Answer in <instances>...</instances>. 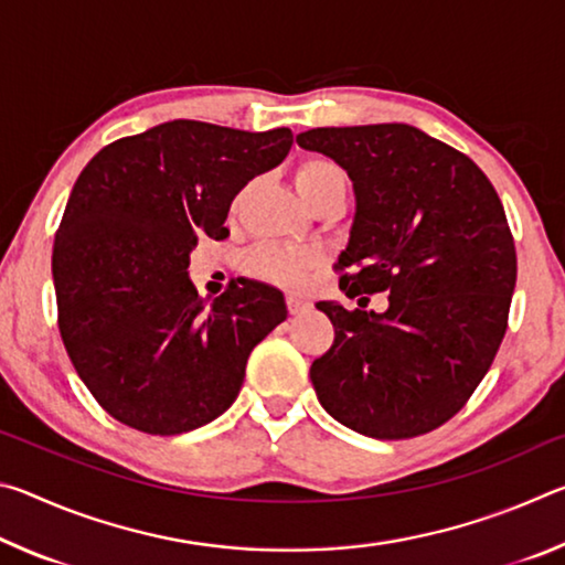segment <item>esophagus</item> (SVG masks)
<instances>
[{"instance_id": "obj_1", "label": "esophagus", "mask_w": 565, "mask_h": 565, "mask_svg": "<svg viewBox=\"0 0 565 565\" xmlns=\"http://www.w3.org/2000/svg\"><path fill=\"white\" fill-rule=\"evenodd\" d=\"M286 309H289L291 317H301V313L309 311V301L299 299V296H286Z\"/></svg>"}]
</instances>
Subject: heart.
<instances>
[{
  "mask_svg": "<svg viewBox=\"0 0 565 565\" xmlns=\"http://www.w3.org/2000/svg\"><path fill=\"white\" fill-rule=\"evenodd\" d=\"M296 189L306 204H313L319 196L329 194L333 189H347V174L343 169L327 157H306L296 167ZM319 264V252L311 246H289V244H259L244 256V269L256 279L279 284V286H299L303 276Z\"/></svg>",
  "mask_w": 565,
  "mask_h": 565,
  "instance_id": "obj_1",
  "label": "heart"
}]
</instances>
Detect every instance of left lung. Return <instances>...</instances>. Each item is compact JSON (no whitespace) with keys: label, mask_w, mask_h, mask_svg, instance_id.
<instances>
[{"label":"left lung","mask_w":565,"mask_h":565,"mask_svg":"<svg viewBox=\"0 0 565 565\" xmlns=\"http://www.w3.org/2000/svg\"><path fill=\"white\" fill-rule=\"evenodd\" d=\"M299 147L347 169L356 214L339 289L384 313L319 301L333 343L311 363L321 406L363 436L414 438L456 416L499 351L515 246L489 177L408 124L321 127Z\"/></svg>","instance_id":"8db88e82"}]
</instances>
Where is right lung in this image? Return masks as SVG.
I'll list each match as a JSON object with an SVG mask.
<instances>
[{"instance_id":"add662e5","label":"right lung","mask_w":565,"mask_h":565,"mask_svg":"<svg viewBox=\"0 0 565 565\" xmlns=\"http://www.w3.org/2000/svg\"><path fill=\"white\" fill-rule=\"evenodd\" d=\"M291 129L174 119L104 147L76 179L54 236L60 333L99 406L151 436L209 424L234 404L248 353L286 319L259 281L212 303L189 281L204 234L226 238L234 196L281 164Z\"/></svg>"}]
</instances>
